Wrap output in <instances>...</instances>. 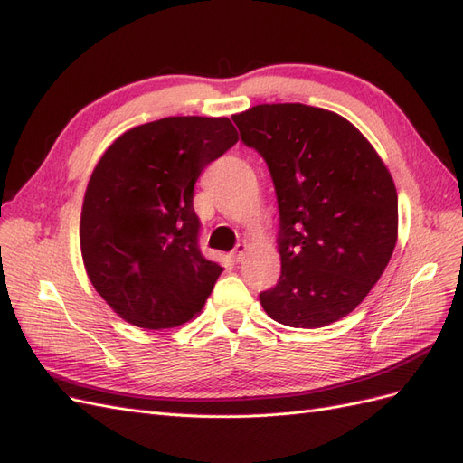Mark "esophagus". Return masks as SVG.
<instances>
[{
  "mask_svg": "<svg viewBox=\"0 0 463 463\" xmlns=\"http://www.w3.org/2000/svg\"><path fill=\"white\" fill-rule=\"evenodd\" d=\"M247 249H249L247 243H240V245H237V247L233 249V253H232L233 260H235V262H241V260L245 259V255H247Z\"/></svg>",
  "mask_w": 463,
  "mask_h": 463,
  "instance_id": "esophagus-1",
  "label": "esophagus"
}]
</instances>
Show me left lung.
<instances>
[{
  "mask_svg": "<svg viewBox=\"0 0 463 463\" xmlns=\"http://www.w3.org/2000/svg\"><path fill=\"white\" fill-rule=\"evenodd\" d=\"M232 119L269 164L279 208L282 274L260 293L262 309L286 326H328L367 298L394 253V179L335 111L259 104Z\"/></svg>",
  "mask_w": 463,
  "mask_h": 463,
  "instance_id": "1",
  "label": "left lung"
}]
</instances>
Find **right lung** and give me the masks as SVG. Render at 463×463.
Segmentation results:
<instances>
[{"mask_svg":"<svg viewBox=\"0 0 463 463\" xmlns=\"http://www.w3.org/2000/svg\"><path fill=\"white\" fill-rule=\"evenodd\" d=\"M237 141L228 118L175 116L125 131L98 160L80 210V255L125 322L175 328L203 311L223 269L199 250L194 184Z\"/></svg>","mask_w":463,"mask_h":463,"instance_id":"right-lung-1","label":"right lung"}]
</instances>
